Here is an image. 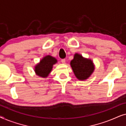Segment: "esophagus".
I'll list each match as a JSON object with an SVG mask.
<instances>
[{
	"label": "esophagus",
	"mask_w": 126,
	"mask_h": 126,
	"mask_svg": "<svg viewBox=\"0 0 126 126\" xmlns=\"http://www.w3.org/2000/svg\"><path fill=\"white\" fill-rule=\"evenodd\" d=\"M65 61H66V60H65V58H64V59H62L61 60V63H65Z\"/></svg>",
	"instance_id": "obj_1"
}]
</instances>
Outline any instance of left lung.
<instances>
[{"label":"left lung","mask_w":126,"mask_h":126,"mask_svg":"<svg viewBox=\"0 0 126 126\" xmlns=\"http://www.w3.org/2000/svg\"><path fill=\"white\" fill-rule=\"evenodd\" d=\"M70 65L77 79L84 80L90 76L94 70V65L91 60L84 58L82 56L76 54Z\"/></svg>","instance_id":"obj_1"}]
</instances>
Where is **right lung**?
<instances>
[{
  "label": "right lung",
  "instance_id": "add662e5",
  "mask_svg": "<svg viewBox=\"0 0 126 126\" xmlns=\"http://www.w3.org/2000/svg\"><path fill=\"white\" fill-rule=\"evenodd\" d=\"M57 61L56 58L50 56H47L42 58L39 63L36 65L35 72L39 76L46 77L52 69L53 65Z\"/></svg>",
  "mask_w": 126,
  "mask_h": 126
}]
</instances>
